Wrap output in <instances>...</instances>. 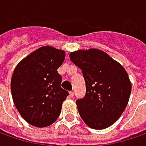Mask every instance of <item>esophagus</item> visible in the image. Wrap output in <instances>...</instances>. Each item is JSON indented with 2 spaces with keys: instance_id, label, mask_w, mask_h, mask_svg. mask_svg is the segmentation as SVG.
I'll list each match as a JSON object with an SVG mask.
<instances>
[{
  "instance_id": "esophagus-1",
  "label": "esophagus",
  "mask_w": 146,
  "mask_h": 146,
  "mask_svg": "<svg viewBox=\"0 0 146 146\" xmlns=\"http://www.w3.org/2000/svg\"><path fill=\"white\" fill-rule=\"evenodd\" d=\"M69 95H70V97H71V98H73V96H74L73 91H70V92H69Z\"/></svg>"
}]
</instances>
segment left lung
I'll return each mask as SVG.
<instances>
[{
    "mask_svg": "<svg viewBox=\"0 0 146 146\" xmlns=\"http://www.w3.org/2000/svg\"><path fill=\"white\" fill-rule=\"evenodd\" d=\"M70 59L82 72L84 98L76 104L89 127L102 130L116 122L127 106L131 84L125 68L105 52L91 48L72 52Z\"/></svg>",
    "mask_w": 146,
    "mask_h": 146,
    "instance_id": "obj_1",
    "label": "left lung"
}]
</instances>
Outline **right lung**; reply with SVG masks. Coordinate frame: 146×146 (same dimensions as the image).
<instances>
[{
  "label": "right lung",
  "mask_w": 146,
  "mask_h": 146,
  "mask_svg": "<svg viewBox=\"0 0 146 146\" xmlns=\"http://www.w3.org/2000/svg\"><path fill=\"white\" fill-rule=\"evenodd\" d=\"M64 58V51L44 46L25 58L15 68L11 82L14 103L29 124L45 127L60 115L68 92L61 88L62 77L57 69Z\"/></svg>",
  "instance_id": "1"
}]
</instances>
